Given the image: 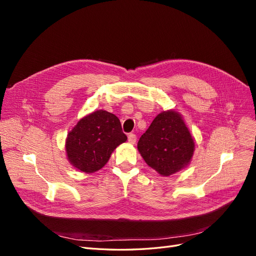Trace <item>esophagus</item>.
<instances>
[{
    "instance_id": "34e87169",
    "label": "esophagus",
    "mask_w": 256,
    "mask_h": 256,
    "mask_svg": "<svg viewBox=\"0 0 256 256\" xmlns=\"http://www.w3.org/2000/svg\"><path fill=\"white\" fill-rule=\"evenodd\" d=\"M128 142L130 144H134L136 142V136L134 134H128Z\"/></svg>"
}]
</instances>
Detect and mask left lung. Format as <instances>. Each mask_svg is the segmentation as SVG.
I'll return each mask as SVG.
<instances>
[{"instance_id": "1", "label": "left lung", "mask_w": 256, "mask_h": 256, "mask_svg": "<svg viewBox=\"0 0 256 256\" xmlns=\"http://www.w3.org/2000/svg\"><path fill=\"white\" fill-rule=\"evenodd\" d=\"M196 143L182 116L175 110L158 114L138 142V150L147 166L161 176L187 168Z\"/></svg>"}]
</instances>
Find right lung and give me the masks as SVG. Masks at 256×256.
Returning a JSON list of instances; mask_svg holds the SVG:
<instances>
[{
  "label": "right lung",
  "instance_id": "1",
  "mask_svg": "<svg viewBox=\"0 0 256 256\" xmlns=\"http://www.w3.org/2000/svg\"><path fill=\"white\" fill-rule=\"evenodd\" d=\"M126 141L118 116L97 110L85 115L68 132L67 159L79 171L94 173L102 168L116 147Z\"/></svg>",
  "mask_w": 256,
  "mask_h": 256
}]
</instances>
